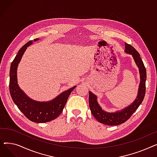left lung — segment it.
<instances>
[{
  "mask_svg": "<svg viewBox=\"0 0 157 157\" xmlns=\"http://www.w3.org/2000/svg\"><path fill=\"white\" fill-rule=\"evenodd\" d=\"M125 52L132 55L134 61L139 69L140 81L138 94L135 101L127 108L116 113H108L103 111L97 101V96L89 92V106L91 112L95 119L103 124L107 125H118L128 120L133 113L137 109L144 99L146 93V70L139 53L136 49L125 43Z\"/></svg>",
  "mask_w": 157,
  "mask_h": 157,
  "instance_id": "obj_1",
  "label": "left lung"
}]
</instances>
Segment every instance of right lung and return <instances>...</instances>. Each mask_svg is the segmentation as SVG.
<instances>
[{
	"mask_svg": "<svg viewBox=\"0 0 157 157\" xmlns=\"http://www.w3.org/2000/svg\"><path fill=\"white\" fill-rule=\"evenodd\" d=\"M39 39H34V41ZM33 40L27 43L18 51L11 63L10 72V92L12 99L20 111L29 120L35 123H45L57 118L62 112L71 92L76 87L67 90L49 102H37L28 97L19 88L17 82V67L27 48Z\"/></svg>",
	"mask_w": 157,
	"mask_h": 157,
	"instance_id": "obj_1",
	"label": "right lung"
}]
</instances>
